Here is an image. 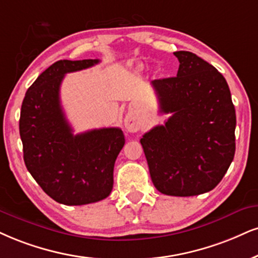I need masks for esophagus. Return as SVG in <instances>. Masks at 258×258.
<instances>
[{
    "instance_id": "esophagus-1",
    "label": "esophagus",
    "mask_w": 258,
    "mask_h": 258,
    "mask_svg": "<svg viewBox=\"0 0 258 258\" xmlns=\"http://www.w3.org/2000/svg\"><path fill=\"white\" fill-rule=\"evenodd\" d=\"M124 125H125V129L128 130L129 133H136L139 132L140 129V124L138 120H135V118L133 116H126L125 119H124Z\"/></svg>"
}]
</instances>
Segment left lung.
<instances>
[{
  "instance_id": "obj_1",
  "label": "left lung",
  "mask_w": 258,
  "mask_h": 258,
  "mask_svg": "<svg viewBox=\"0 0 258 258\" xmlns=\"http://www.w3.org/2000/svg\"><path fill=\"white\" fill-rule=\"evenodd\" d=\"M177 76L152 81L161 113H171L140 140L154 186L195 196L220 183L236 152V110L222 74L195 53L176 51Z\"/></svg>"
}]
</instances>
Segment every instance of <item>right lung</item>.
<instances>
[{
	"mask_svg": "<svg viewBox=\"0 0 258 258\" xmlns=\"http://www.w3.org/2000/svg\"><path fill=\"white\" fill-rule=\"evenodd\" d=\"M97 63L99 59L55 62L32 84L21 105L25 165L44 192L62 205L106 199L113 186L114 161L125 144L119 128L74 135L62 110L59 87L64 75Z\"/></svg>",
	"mask_w": 258,
	"mask_h": 258,
	"instance_id": "right-lung-1",
	"label": "right lung"
}]
</instances>
